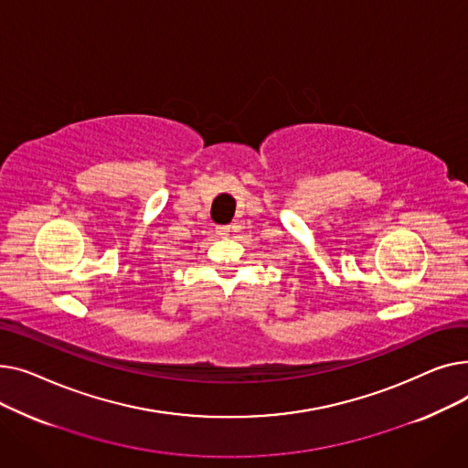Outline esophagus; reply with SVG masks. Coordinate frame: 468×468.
Segmentation results:
<instances>
[{
  "label": "esophagus",
  "instance_id": "34e87169",
  "mask_svg": "<svg viewBox=\"0 0 468 468\" xmlns=\"http://www.w3.org/2000/svg\"><path fill=\"white\" fill-rule=\"evenodd\" d=\"M229 226H219V228H216V233H218V237H228L229 235Z\"/></svg>",
  "mask_w": 468,
  "mask_h": 468
}]
</instances>
